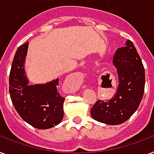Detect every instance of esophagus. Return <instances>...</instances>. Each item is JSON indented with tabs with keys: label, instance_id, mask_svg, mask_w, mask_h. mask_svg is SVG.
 <instances>
[{
	"label": "esophagus",
	"instance_id": "1",
	"mask_svg": "<svg viewBox=\"0 0 154 154\" xmlns=\"http://www.w3.org/2000/svg\"><path fill=\"white\" fill-rule=\"evenodd\" d=\"M84 81V75L83 72H75L69 75L66 83H64V91L67 93L75 92L80 88L81 84Z\"/></svg>",
	"mask_w": 154,
	"mask_h": 154
}]
</instances>
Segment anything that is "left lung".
<instances>
[{
  "label": "left lung",
  "mask_w": 154,
  "mask_h": 154,
  "mask_svg": "<svg viewBox=\"0 0 154 154\" xmlns=\"http://www.w3.org/2000/svg\"><path fill=\"white\" fill-rule=\"evenodd\" d=\"M112 63L119 79L116 94L107 101H96L91 108V115L99 122L116 125L128 120L140 105L145 75L141 58L130 40L116 51Z\"/></svg>",
  "instance_id": "obj_1"
}]
</instances>
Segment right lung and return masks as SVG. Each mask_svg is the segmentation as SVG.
<instances>
[{"label":"right lung","mask_w":154,"mask_h":154,"mask_svg":"<svg viewBox=\"0 0 154 154\" xmlns=\"http://www.w3.org/2000/svg\"><path fill=\"white\" fill-rule=\"evenodd\" d=\"M29 42L17 50L9 73V94L20 116L34 128L47 129L63 118L65 98L58 91V79L46 84L28 85L24 62Z\"/></svg>","instance_id":"1"}]
</instances>
